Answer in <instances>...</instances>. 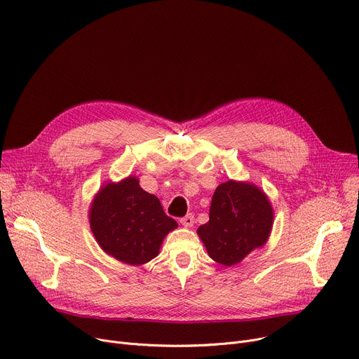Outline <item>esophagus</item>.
Masks as SVG:
<instances>
[{
    "mask_svg": "<svg viewBox=\"0 0 359 359\" xmlns=\"http://www.w3.org/2000/svg\"><path fill=\"white\" fill-rule=\"evenodd\" d=\"M180 222H181V224H182L184 227H191L192 224H194V215H192V214H187L185 217H182V218L180 219Z\"/></svg>",
    "mask_w": 359,
    "mask_h": 359,
    "instance_id": "obj_1",
    "label": "esophagus"
}]
</instances>
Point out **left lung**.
I'll use <instances>...</instances> for the list:
<instances>
[{"mask_svg":"<svg viewBox=\"0 0 359 359\" xmlns=\"http://www.w3.org/2000/svg\"><path fill=\"white\" fill-rule=\"evenodd\" d=\"M271 224L273 210L263 191L227 181L215 188L208 223L197 233L212 260L233 266L267 241Z\"/></svg>","mask_w":359,"mask_h":359,"instance_id":"1","label":"left lung"}]
</instances>
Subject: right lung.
I'll return each mask as SVG.
<instances>
[{
    "instance_id": "right-lung-1",
    "label": "right lung",
    "mask_w": 359,
    "mask_h": 359,
    "mask_svg": "<svg viewBox=\"0 0 359 359\" xmlns=\"http://www.w3.org/2000/svg\"><path fill=\"white\" fill-rule=\"evenodd\" d=\"M159 200L135 177L109 182L90 208V229L102 249L115 259L140 266L158 256L163 237L177 229Z\"/></svg>"
}]
</instances>
